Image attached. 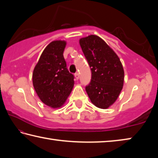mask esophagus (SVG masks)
<instances>
[{"mask_svg": "<svg viewBox=\"0 0 158 158\" xmlns=\"http://www.w3.org/2000/svg\"><path fill=\"white\" fill-rule=\"evenodd\" d=\"M74 77H75V79H76L77 80H78L79 78V75L78 73H75V74H74Z\"/></svg>", "mask_w": 158, "mask_h": 158, "instance_id": "esophagus-1", "label": "esophagus"}]
</instances>
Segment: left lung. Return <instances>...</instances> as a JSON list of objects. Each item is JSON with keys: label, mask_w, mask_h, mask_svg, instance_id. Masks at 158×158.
I'll return each instance as SVG.
<instances>
[{"label": "left lung", "mask_w": 158, "mask_h": 158, "mask_svg": "<svg viewBox=\"0 0 158 158\" xmlns=\"http://www.w3.org/2000/svg\"><path fill=\"white\" fill-rule=\"evenodd\" d=\"M83 53L91 69V81L85 90L91 102L107 109L116 102L123 89L124 69L114 51L100 37L90 35L79 40Z\"/></svg>", "instance_id": "obj_1"}]
</instances>
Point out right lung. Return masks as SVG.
<instances>
[{"label":"right lung","mask_w":158,"mask_h":158,"mask_svg":"<svg viewBox=\"0 0 158 158\" xmlns=\"http://www.w3.org/2000/svg\"><path fill=\"white\" fill-rule=\"evenodd\" d=\"M64 40L49 43L42 53L33 73L35 90L45 105L53 109L62 106L73 89L74 75L67 69Z\"/></svg>","instance_id":"right-lung-1"}]
</instances>
